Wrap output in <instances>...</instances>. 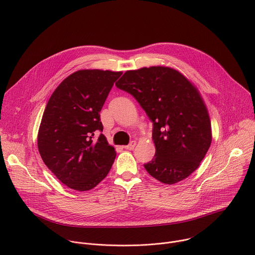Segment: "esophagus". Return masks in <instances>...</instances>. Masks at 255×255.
I'll use <instances>...</instances> for the list:
<instances>
[{
	"label": "esophagus",
	"mask_w": 255,
	"mask_h": 255,
	"mask_svg": "<svg viewBox=\"0 0 255 255\" xmlns=\"http://www.w3.org/2000/svg\"><path fill=\"white\" fill-rule=\"evenodd\" d=\"M135 145H136V142H135V141H132V142H130L128 145L124 146V148L127 149V150H132V149H134Z\"/></svg>",
	"instance_id": "1"
}]
</instances>
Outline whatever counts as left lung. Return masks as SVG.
<instances>
[{"label":"left lung","mask_w":255,"mask_h":255,"mask_svg":"<svg viewBox=\"0 0 255 255\" xmlns=\"http://www.w3.org/2000/svg\"><path fill=\"white\" fill-rule=\"evenodd\" d=\"M116 86L131 94L153 123L156 151L144 164L147 172L165 184L187 178L212 139L208 111L198 90L181 73L162 66L127 71Z\"/></svg>","instance_id":"8db88e82"}]
</instances>
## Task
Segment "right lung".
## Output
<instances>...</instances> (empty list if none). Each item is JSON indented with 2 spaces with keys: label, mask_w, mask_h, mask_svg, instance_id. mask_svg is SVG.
<instances>
[{
  "label": "right lung",
  "mask_w": 255,
  "mask_h": 255,
  "mask_svg": "<svg viewBox=\"0 0 255 255\" xmlns=\"http://www.w3.org/2000/svg\"><path fill=\"white\" fill-rule=\"evenodd\" d=\"M122 72L80 70L56 88L45 108L38 149L46 166L69 188L86 191L109 173L116 152L101 133L100 111Z\"/></svg>",
  "instance_id": "obj_1"
}]
</instances>
